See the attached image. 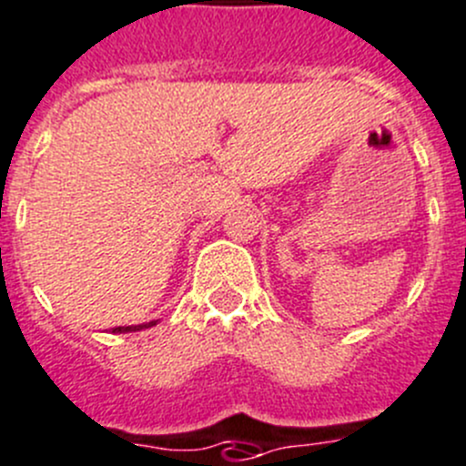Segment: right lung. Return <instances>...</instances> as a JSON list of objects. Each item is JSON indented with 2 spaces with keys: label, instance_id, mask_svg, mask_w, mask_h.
<instances>
[{
  "label": "right lung",
  "instance_id": "1",
  "mask_svg": "<svg viewBox=\"0 0 466 466\" xmlns=\"http://www.w3.org/2000/svg\"><path fill=\"white\" fill-rule=\"evenodd\" d=\"M149 326H156V321H149V324H137V326H116V329H112V333H130V331H142V329H149Z\"/></svg>",
  "mask_w": 466,
  "mask_h": 466
}]
</instances>
